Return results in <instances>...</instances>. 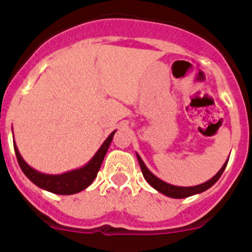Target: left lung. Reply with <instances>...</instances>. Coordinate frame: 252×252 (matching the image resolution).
Segmentation results:
<instances>
[{
    "mask_svg": "<svg viewBox=\"0 0 252 252\" xmlns=\"http://www.w3.org/2000/svg\"><path fill=\"white\" fill-rule=\"evenodd\" d=\"M136 157H137V160H139V164H140V168H141L142 175H144V178L146 179V182H148V183L150 184L154 189H157L158 192L162 193V194L166 195V197L177 198V199L190 197V195L198 194V193H202V192H204V190H207V189L211 188V187H212L213 184H215L216 182L220 179V178H221L222 173H223L224 169H226V166H227L228 159H230V157H228L227 161L224 162L223 166H222V168L218 170L217 174H216L213 178H211L209 180H207L206 183H202V184H199V186H194V187H178V186H173V184L166 183V182H164V180H161V179H159L158 177H155V175H154L153 173L149 170L148 166L145 165V162L142 161V159L140 158L139 154H136Z\"/></svg>",
    "mask_w": 252,
    "mask_h": 252,
    "instance_id": "1",
    "label": "left lung"
}]
</instances>
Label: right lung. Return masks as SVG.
Segmentation results:
<instances>
[{"mask_svg":"<svg viewBox=\"0 0 252 252\" xmlns=\"http://www.w3.org/2000/svg\"><path fill=\"white\" fill-rule=\"evenodd\" d=\"M115 132L116 131L111 132L110 136L104 140V142L101 145V148L98 149V151L93 155L92 159L87 162L86 165H83L82 168L74 169V170L66 171V173H63V174H44V173L35 170L34 168H31L29 165L25 160L22 159L16 144H13V149H15V154H16L20 168L24 171V174L35 186H37L41 189H45L48 192L54 193V194L70 195L79 193L81 190H84L87 187H90L93 183V180L95 179L97 173H98L99 168H101L104 155H106L107 150L110 148Z\"/></svg>","mask_w":252,"mask_h":252,"instance_id":"add662e5","label":"right lung"}]
</instances>
